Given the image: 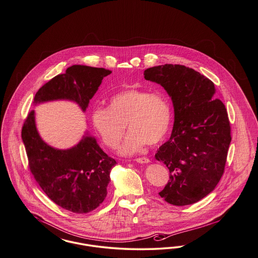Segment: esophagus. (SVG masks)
I'll use <instances>...</instances> for the list:
<instances>
[{"label":"esophagus","instance_id":"esophagus-1","mask_svg":"<svg viewBox=\"0 0 258 258\" xmlns=\"http://www.w3.org/2000/svg\"><path fill=\"white\" fill-rule=\"evenodd\" d=\"M135 160L136 162H138V163H149L150 162V160L147 159V158H138V159H136Z\"/></svg>","mask_w":258,"mask_h":258}]
</instances>
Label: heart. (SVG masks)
<instances>
[{"mask_svg":"<svg viewBox=\"0 0 258 258\" xmlns=\"http://www.w3.org/2000/svg\"><path fill=\"white\" fill-rule=\"evenodd\" d=\"M91 122L102 142L111 149L122 141L127 123L131 132L120 153L130 156L142 151L147 143L156 145L165 138L171 123V108L161 95L130 89L113 95L108 107H95Z\"/></svg>","mask_w":258,"mask_h":258,"instance_id":"obj_1","label":"heart"}]
</instances>
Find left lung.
<instances>
[{"mask_svg": "<svg viewBox=\"0 0 258 258\" xmlns=\"http://www.w3.org/2000/svg\"><path fill=\"white\" fill-rule=\"evenodd\" d=\"M144 77L164 88L174 107L171 136L155 155L170 172L159 195L175 206L194 204L215 189L224 171L231 142L227 111L215 98L214 83L192 69L165 63L147 69Z\"/></svg>", "mask_w": 258, "mask_h": 258, "instance_id": "obj_1", "label": "left lung"}]
</instances>
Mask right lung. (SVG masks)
Listing matches in <instances>:
<instances>
[{"label":"right lung","instance_id":"add662e5","mask_svg":"<svg viewBox=\"0 0 258 258\" xmlns=\"http://www.w3.org/2000/svg\"><path fill=\"white\" fill-rule=\"evenodd\" d=\"M110 74L102 68L72 66L37 91L34 104L69 100L85 112L103 77ZM22 140L31 172L53 202L76 214L89 213L103 202L111 169L117 162L101 150L94 136L86 132L73 147H52L38 134L33 110L25 121Z\"/></svg>","mask_w":258,"mask_h":258}]
</instances>
